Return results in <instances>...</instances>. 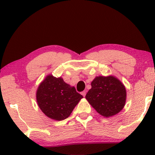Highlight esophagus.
Returning <instances> with one entry per match:
<instances>
[{
	"instance_id": "esophagus-1",
	"label": "esophagus",
	"mask_w": 155,
	"mask_h": 155,
	"mask_svg": "<svg viewBox=\"0 0 155 155\" xmlns=\"http://www.w3.org/2000/svg\"><path fill=\"white\" fill-rule=\"evenodd\" d=\"M81 94H82V95L83 96V97H85V95H86V91H82V92H81Z\"/></svg>"
}]
</instances>
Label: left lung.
Listing matches in <instances>:
<instances>
[{
	"label": "left lung",
	"mask_w": 155,
	"mask_h": 155,
	"mask_svg": "<svg viewBox=\"0 0 155 155\" xmlns=\"http://www.w3.org/2000/svg\"><path fill=\"white\" fill-rule=\"evenodd\" d=\"M85 96L94 109L104 117L116 115L124 108L127 98L124 85L113 76L96 77Z\"/></svg>",
	"instance_id": "obj_1"
}]
</instances>
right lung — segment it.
<instances>
[{
	"label": "right lung",
	"instance_id": "obj_1",
	"mask_svg": "<svg viewBox=\"0 0 155 155\" xmlns=\"http://www.w3.org/2000/svg\"><path fill=\"white\" fill-rule=\"evenodd\" d=\"M83 96L74 87L65 83L63 78L48 75L39 85L36 93L38 104L46 116L51 119H66Z\"/></svg>",
	"mask_w": 155,
	"mask_h": 155
}]
</instances>
